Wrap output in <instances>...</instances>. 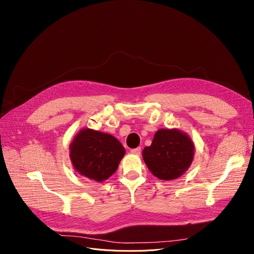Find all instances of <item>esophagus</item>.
<instances>
[{"instance_id": "34e87169", "label": "esophagus", "mask_w": 254, "mask_h": 254, "mask_svg": "<svg viewBox=\"0 0 254 254\" xmlns=\"http://www.w3.org/2000/svg\"><path fill=\"white\" fill-rule=\"evenodd\" d=\"M130 153L132 154V155H136V156H139L140 155V153H141V149L138 147V148H136V149H132L131 151H130Z\"/></svg>"}]
</instances>
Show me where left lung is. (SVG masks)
<instances>
[{
  "label": "left lung",
  "instance_id": "obj_1",
  "mask_svg": "<svg viewBox=\"0 0 254 254\" xmlns=\"http://www.w3.org/2000/svg\"><path fill=\"white\" fill-rule=\"evenodd\" d=\"M194 154L195 144L186 132L161 128L155 133L151 146L142 150V159L155 177L171 181L190 168Z\"/></svg>",
  "mask_w": 254,
  "mask_h": 254
}]
</instances>
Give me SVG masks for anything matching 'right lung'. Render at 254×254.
<instances>
[{
    "label": "right lung",
    "mask_w": 254,
    "mask_h": 254,
    "mask_svg": "<svg viewBox=\"0 0 254 254\" xmlns=\"http://www.w3.org/2000/svg\"><path fill=\"white\" fill-rule=\"evenodd\" d=\"M69 150L74 170L98 183L116 173L126 154L123 144L114 135L88 127L76 133Z\"/></svg>",
    "instance_id": "right-lung-1"
}]
</instances>
